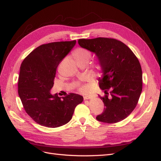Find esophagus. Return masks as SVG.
<instances>
[{
  "mask_svg": "<svg viewBox=\"0 0 161 161\" xmlns=\"http://www.w3.org/2000/svg\"><path fill=\"white\" fill-rule=\"evenodd\" d=\"M92 97V96H91V95H86V96L84 97V100H87V99H91Z\"/></svg>",
  "mask_w": 161,
  "mask_h": 161,
  "instance_id": "1",
  "label": "esophagus"
}]
</instances>
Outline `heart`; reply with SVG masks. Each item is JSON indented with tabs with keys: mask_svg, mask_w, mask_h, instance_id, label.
<instances>
[{
	"mask_svg": "<svg viewBox=\"0 0 161 161\" xmlns=\"http://www.w3.org/2000/svg\"><path fill=\"white\" fill-rule=\"evenodd\" d=\"M73 55L74 56L75 59H76L77 63L80 62H88L89 59L91 57V54L90 53V51L88 50L85 49L84 48H77L76 49H75ZM96 68L100 69H101V64L99 63H97L96 64ZM78 86H80V88L81 91H87V86L85 85H80V84H78Z\"/></svg>",
	"mask_w": 161,
	"mask_h": 161,
	"instance_id": "obj_1",
	"label": "heart"
}]
</instances>
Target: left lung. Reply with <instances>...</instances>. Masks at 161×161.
Here are the masks:
<instances>
[{
	"mask_svg": "<svg viewBox=\"0 0 161 161\" xmlns=\"http://www.w3.org/2000/svg\"><path fill=\"white\" fill-rule=\"evenodd\" d=\"M78 43L96 55L102 69L99 83L105 95L99 97L105 108L96 119L107 123L125 119L136 108L142 91L139 59L128 46L114 38L79 39Z\"/></svg>",
	"mask_w": 161,
	"mask_h": 161,
	"instance_id": "8db88e82",
	"label": "left lung"
}]
</instances>
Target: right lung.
Listing matches in <instances>:
<instances>
[{"label": "right lung", "mask_w": 161, "mask_h": 161, "mask_svg": "<svg viewBox=\"0 0 161 161\" xmlns=\"http://www.w3.org/2000/svg\"><path fill=\"white\" fill-rule=\"evenodd\" d=\"M76 40L42 44L22 62L18 77V95L26 113L33 121L47 128H58L72 119L83 97L70 93L59 97L51 89L59 64L71 51Z\"/></svg>", "instance_id": "1"}]
</instances>
